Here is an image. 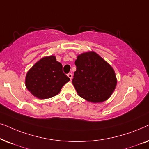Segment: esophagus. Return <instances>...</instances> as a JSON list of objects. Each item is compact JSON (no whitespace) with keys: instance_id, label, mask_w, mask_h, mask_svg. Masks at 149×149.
Instances as JSON below:
<instances>
[{"instance_id":"34e87169","label":"esophagus","mask_w":149,"mask_h":149,"mask_svg":"<svg viewBox=\"0 0 149 149\" xmlns=\"http://www.w3.org/2000/svg\"><path fill=\"white\" fill-rule=\"evenodd\" d=\"M67 76H68V77L70 79V80L72 79V73H70V72L68 73V74H67Z\"/></svg>"}]
</instances>
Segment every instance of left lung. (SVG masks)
Here are the masks:
<instances>
[{
  "label": "left lung",
  "instance_id": "8db88e82",
  "mask_svg": "<svg viewBox=\"0 0 149 149\" xmlns=\"http://www.w3.org/2000/svg\"><path fill=\"white\" fill-rule=\"evenodd\" d=\"M77 70L72 83L79 96L91 102L105 101L117 85L115 71L96 53L79 55L75 61Z\"/></svg>",
  "mask_w": 149,
  "mask_h": 149
}]
</instances>
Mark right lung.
I'll return each instance as SVG.
<instances>
[{"label": "right lung", "instance_id": "obj_1", "mask_svg": "<svg viewBox=\"0 0 149 149\" xmlns=\"http://www.w3.org/2000/svg\"><path fill=\"white\" fill-rule=\"evenodd\" d=\"M69 81L63 72L62 64L52 56L40 59L30 68L26 74V86L35 97L47 99L58 94Z\"/></svg>", "mask_w": 149, "mask_h": 149}]
</instances>
